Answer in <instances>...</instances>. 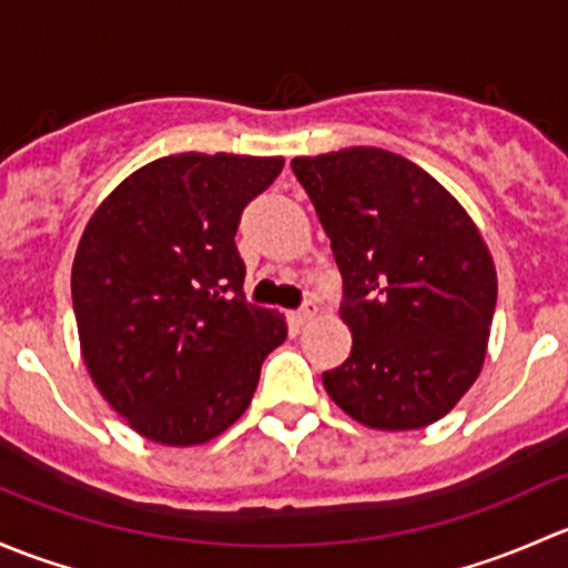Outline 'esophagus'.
I'll return each mask as SVG.
<instances>
[{
    "label": "esophagus",
    "instance_id": "obj_1",
    "mask_svg": "<svg viewBox=\"0 0 568 568\" xmlns=\"http://www.w3.org/2000/svg\"><path fill=\"white\" fill-rule=\"evenodd\" d=\"M314 314H317V308H314V306H303V308H297V312H292L290 320L295 325H303V323H308V320H312Z\"/></svg>",
    "mask_w": 568,
    "mask_h": 568
}]
</instances>
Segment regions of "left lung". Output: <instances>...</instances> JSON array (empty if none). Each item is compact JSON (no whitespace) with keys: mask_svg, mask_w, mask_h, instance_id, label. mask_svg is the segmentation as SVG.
<instances>
[{"mask_svg":"<svg viewBox=\"0 0 568 568\" xmlns=\"http://www.w3.org/2000/svg\"><path fill=\"white\" fill-rule=\"evenodd\" d=\"M344 282L353 349L327 396L372 429L435 424L476 383L498 276L470 215L432 174L379 148L295 158Z\"/></svg>","mask_w":568,"mask_h":568,"instance_id":"8db88e82","label":"left lung"}]
</instances>
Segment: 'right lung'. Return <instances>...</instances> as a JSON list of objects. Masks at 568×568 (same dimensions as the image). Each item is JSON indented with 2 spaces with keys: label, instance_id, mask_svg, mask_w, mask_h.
<instances>
[{
  "label": "right lung",
  "instance_id": "obj_1",
  "mask_svg": "<svg viewBox=\"0 0 568 568\" xmlns=\"http://www.w3.org/2000/svg\"><path fill=\"white\" fill-rule=\"evenodd\" d=\"M284 158L180 153L122 180L73 260L81 355L103 399L148 440L199 446L251 405L282 314L245 301L235 235Z\"/></svg>",
  "mask_w": 568,
  "mask_h": 568
}]
</instances>
